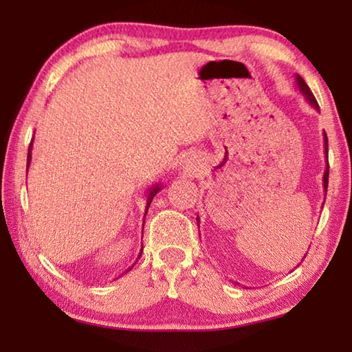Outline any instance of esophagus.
<instances>
[{"instance_id":"1","label":"esophagus","mask_w":352,"mask_h":352,"mask_svg":"<svg viewBox=\"0 0 352 352\" xmlns=\"http://www.w3.org/2000/svg\"><path fill=\"white\" fill-rule=\"evenodd\" d=\"M180 170L184 175H195L200 170V164L197 163V160H194L192 157H186L182 160Z\"/></svg>"}]
</instances>
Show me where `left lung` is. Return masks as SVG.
<instances>
[{
  "instance_id": "obj_1",
  "label": "left lung",
  "mask_w": 352,
  "mask_h": 352,
  "mask_svg": "<svg viewBox=\"0 0 352 352\" xmlns=\"http://www.w3.org/2000/svg\"><path fill=\"white\" fill-rule=\"evenodd\" d=\"M295 82H296V87H298V90H300V93L302 94V96H305V99H306V102L311 105V107H314L315 110L317 111H320V107H318V104H317V100H315V98H314V94H312V91H311V88L307 87V83L305 82V79H302V77L300 76V74H296L295 76ZM323 141H324V155H326V169H324V174H323V188H324V192H326V189H327V178H329V164H327V136H326V132H323ZM199 222H200V219H199V216H197V225H199ZM306 256V254H305ZM305 259V258H302ZM302 262V261H301ZM298 267V265H296Z\"/></svg>"
}]
</instances>
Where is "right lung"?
<instances>
[{"mask_svg": "<svg viewBox=\"0 0 352 352\" xmlns=\"http://www.w3.org/2000/svg\"><path fill=\"white\" fill-rule=\"evenodd\" d=\"M32 147H34V138L31 140V144H29V151H28V166H26V169L29 170V168H31V162H32ZM162 183H155V184H152L151 188H147V204H146V211H144V219H146V214H147V210H148V206H151V204H152V200H153V197L155 195H157V192L158 190H162ZM144 219H142V228H144ZM142 239V237H141ZM141 253H142V247H141V250H140V253H138V256H136V261H138L140 258H141ZM136 261L133 262L132 265L129 267L127 270H124L121 275L119 276H122V275H126L127 272H130L135 267V264H136ZM118 276V278H119ZM118 278H115V279H118Z\"/></svg>", "mask_w": 352, "mask_h": 352, "instance_id": "obj_1", "label": "right lung"}]
</instances>
